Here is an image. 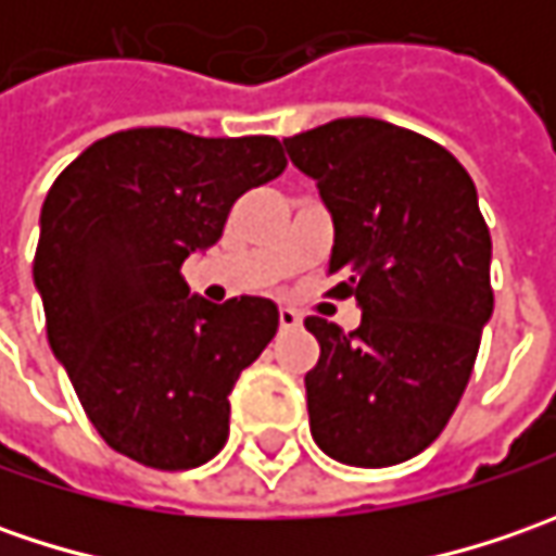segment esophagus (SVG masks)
Returning a JSON list of instances; mask_svg holds the SVG:
<instances>
[{"label": "esophagus", "mask_w": 556, "mask_h": 556, "mask_svg": "<svg viewBox=\"0 0 556 556\" xmlns=\"http://www.w3.org/2000/svg\"><path fill=\"white\" fill-rule=\"evenodd\" d=\"M278 321H281V328H285V331H293V328H300V325H303V318H300L293 309H288V306H281V309H278Z\"/></svg>", "instance_id": "34e87169"}]
</instances>
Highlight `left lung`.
<instances>
[{
	"mask_svg": "<svg viewBox=\"0 0 556 556\" xmlns=\"http://www.w3.org/2000/svg\"><path fill=\"white\" fill-rule=\"evenodd\" d=\"M333 219L343 333L306 318L321 355L306 374L312 439L353 467L420 455L445 430L492 318V238L477 185L442 144L387 119L343 117L285 139Z\"/></svg>",
	"mask_w": 556,
	"mask_h": 556,
	"instance_id": "1",
	"label": "left lung"
}]
</instances>
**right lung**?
<instances>
[{
    "label": "right lung",
    "instance_id": "1",
    "mask_svg": "<svg viewBox=\"0 0 556 556\" xmlns=\"http://www.w3.org/2000/svg\"><path fill=\"white\" fill-rule=\"evenodd\" d=\"M285 166L271 136L141 126L89 144L49 188L33 260L49 346L119 455L191 470L223 452L228 393L278 331V306L191 296L182 263Z\"/></svg>",
    "mask_w": 556,
    "mask_h": 556
}]
</instances>
